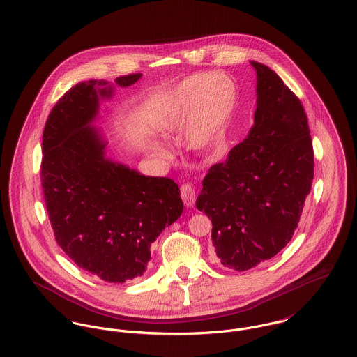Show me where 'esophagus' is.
Here are the masks:
<instances>
[{
  "label": "esophagus",
  "instance_id": "1",
  "mask_svg": "<svg viewBox=\"0 0 357 357\" xmlns=\"http://www.w3.org/2000/svg\"><path fill=\"white\" fill-rule=\"evenodd\" d=\"M195 198H197V192L194 190V187L191 184H184L181 185V199L187 207H194L195 204Z\"/></svg>",
  "mask_w": 357,
  "mask_h": 357
}]
</instances>
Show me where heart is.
Segmentation results:
<instances>
[{"label":"heart","mask_w":357,"mask_h":357,"mask_svg":"<svg viewBox=\"0 0 357 357\" xmlns=\"http://www.w3.org/2000/svg\"><path fill=\"white\" fill-rule=\"evenodd\" d=\"M239 99L236 81L225 73H198L184 78L169 93L158 116V129L176 133L184 125L190 147L204 149L218 140L228 129ZM160 156L169 153L153 146Z\"/></svg>","instance_id":"heart-1"}]
</instances>
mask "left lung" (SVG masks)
Listing matches in <instances>:
<instances>
[{
	"label": "left lung",
	"mask_w": 357,
	"mask_h": 357,
	"mask_svg": "<svg viewBox=\"0 0 357 357\" xmlns=\"http://www.w3.org/2000/svg\"><path fill=\"white\" fill-rule=\"evenodd\" d=\"M257 73L255 125L202 181L198 210L211 220L221 264L248 271L278 255L297 229L313 180L304 107L268 66Z\"/></svg>",
	"instance_id": "obj_1"
}]
</instances>
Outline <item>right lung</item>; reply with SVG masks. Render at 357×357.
I'll use <instances>...</instances> for the list:
<instances>
[{
  "label": "right lung",
  "mask_w": 357,
  "mask_h": 357,
  "mask_svg": "<svg viewBox=\"0 0 357 357\" xmlns=\"http://www.w3.org/2000/svg\"><path fill=\"white\" fill-rule=\"evenodd\" d=\"M142 74L118 77L126 88ZM114 85L91 79L52 108L43 135L41 180L56 242L79 268L109 283L144 273L151 243L183 213L178 185L105 156L107 140L92 125Z\"/></svg>",
  "instance_id": "add662e5"
}]
</instances>
